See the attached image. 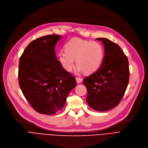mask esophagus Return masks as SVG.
I'll return each instance as SVG.
<instances>
[{
	"label": "esophagus",
	"instance_id": "34e87169",
	"mask_svg": "<svg viewBox=\"0 0 148 148\" xmlns=\"http://www.w3.org/2000/svg\"><path fill=\"white\" fill-rule=\"evenodd\" d=\"M76 82H77V83L79 84V83L82 82V79L81 78H78V77H76Z\"/></svg>",
	"mask_w": 148,
	"mask_h": 148
}]
</instances>
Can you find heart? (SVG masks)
Here are the masks:
<instances>
[{
    "instance_id": "heart-1",
    "label": "heart",
    "mask_w": 148,
    "mask_h": 148,
    "mask_svg": "<svg viewBox=\"0 0 148 148\" xmlns=\"http://www.w3.org/2000/svg\"><path fill=\"white\" fill-rule=\"evenodd\" d=\"M65 51L58 54L60 64L67 72H71L78 66L77 72L90 74L101 66L104 55L102 45L97 41H91L81 38H73L66 44Z\"/></svg>"
}]
</instances>
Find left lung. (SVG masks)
<instances>
[{"label":"left lung","instance_id":"left-lung-1","mask_svg":"<svg viewBox=\"0 0 148 148\" xmlns=\"http://www.w3.org/2000/svg\"><path fill=\"white\" fill-rule=\"evenodd\" d=\"M97 40L104 45L102 64L83 82L88 91V105L96 111H103L120 103L128 84L130 69L128 58L119 45L105 38Z\"/></svg>","mask_w":148,"mask_h":148}]
</instances>
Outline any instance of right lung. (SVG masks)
<instances>
[{
  "instance_id": "right-lung-1",
  "label": "right lung",
  "mask_w": 148,
  "mask_h": 148,
  "mask_svg": "<svg viewBox=\"0 0 148 148\" xmlns=\"http://www.w3.org/2000/svg\"><path fill=\"white\" fill-rule=\"evenodd\" d=\"M58 35L40 37L29 44L19 61L18 82L27 101L37 112L54 114L64 107L76 86L74 76L62 68L55 55Z\"/></svg>"
}]
</instances>
